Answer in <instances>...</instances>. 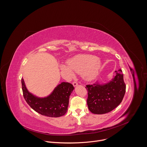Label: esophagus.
<instances>
[{
  "label": "esophagus",
  "instance_id": "34e87169",
  "mask_svg": "<svg viewBox=\"0 0 147 147\" xmlns=\"http://www.w3.org/2000/svg\"><path fill=\"white\" fill-rule=\"evenodd\" d=\"M73 85L74 87H76L77 86H78V83L76 81H74V82H73Z\"/></svg>",
  "mask_w": 147,
  "mask_h": 147
}]
</instances>
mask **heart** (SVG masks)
<instances>
[{"label":"heart","instance_id":"1","mask_svg":"<svg viewBox=\"0 0 147 147\" xmlns=\"http://www.w3.org/2000/svg\"><path fill=\"white\" fill-rule=\"evenodd\" d=\"M67 66L61 65L60 69L68 76L73 77V72L81 73L86 80H92L96 77L101 66L100 61L91 55H78L67 61Z\"/></svg>","mask_w":147,"mask_h":147}]
</instances>
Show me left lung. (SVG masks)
Wrapping results in <instances>:
<instances>
[{"instance_id": "8db88e82", "label": "left lung", "mask_w": 147, "mask_h": 147, "mask_svg": "<svg viewBox=\"0 0 147 147\" xmlns=\"http://www.w3.org/2000/svg\"><path fill=\"white\" fill-rule=\"evenodd\" d=\"M116 76L109 82L100 84L96 82L87 85L88 107L94 114L102 115L110 112L121 102L125 92V84L122 70L115 71Z\"/></svg>"}]
</instances>
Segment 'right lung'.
<instances>
[{"label": "right lung", "instance_id": "obj_1", "mask_svg": "<svg viewBox=\"0 0 147 147\" xmlns=\"http://www.w3.org/2000/svg\"><path fill=\"white\" fill-rule=\"evenodd\" d=\"M23 96L27 103L37 113L51 117L63 116L67 112L69 97L74 89L69 82H63L59 84L48 96L37 97L27 89L24 79H22Z\"/></svg>", "mask_w": 147, "mask_h": 147}]
</instances>
